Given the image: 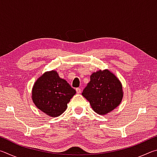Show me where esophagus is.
<instances>
[{"instance_id": "esophagus-1", "label": "esophagus", "mask_w": 157, "mask_h": 157, "mask_svg": "<svg viewBox=\"0 0 157 157\" xmlns=\"http://www.w3.org/2000/svg\"><path fill=\"white\" fill-rule=\"evenodd\" d=\"M76 92H77V94H80V93H81V89L77 88L76 89Z\"/></svg>"}]
</instances>
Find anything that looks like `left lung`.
<instances>
[{
	"label": "left lung",
	"mask_w": 157,
	"mask_h": 157,
	"mask_svg": "<svg viewBox=\"0 0 157 157\" xmlns=\"http://www.w3.org/2000/svg\"><path fill=\"white\" fill-rule=\"evenodd\" d=\"M90 81L82 92L95 112L106 115L120 105L123 97V86L110 71L99 70L90 76Z\"/></svg>",
	"instance_id": "left-lung-1"
}]
</instances>
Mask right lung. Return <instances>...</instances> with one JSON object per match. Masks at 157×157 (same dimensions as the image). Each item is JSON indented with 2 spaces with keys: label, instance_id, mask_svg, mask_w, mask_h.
Returning a JSON list of instances; mask_svg holds the SVG:
<instances>
[{
  "label": "right lung",
  "instance_id": "obj_1",
  "mask_svg": "<svg viewBox=\"0 0 157 157\" xmlns=\"http://www.w3.org/2000/svg\"><path fill=\"white\" fill-rule=\"evenodd\" d=\"M75 94V90L52 70L37 79L32 89V99L39 109L50 117H57L64 112Z\"/></svg>",
  "mask_w": 157,
  "mask_h": 157
}]
</instances>
